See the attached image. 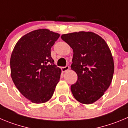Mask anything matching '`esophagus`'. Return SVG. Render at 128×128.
<instances>
[{
    "instance_id": "34e87169",
    "label": "esophagus",
    "mask_w": 128,
    "mask_h": 128,
    "mask_svg": "<svg viewBox=\"0 0 128 128\" xmlns=\"http://www.w3.org/2000/svg\"><path fill=\"white\" fill-rule=\"evenodd\" d=\"M69 70H70V66H66L62 67L61 68V70L63 72H66V71H68Z\"/></svg>"
}]
</instances>
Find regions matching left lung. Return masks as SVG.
Returning <instances> with one entry per match:
<instances>
[{"label":"left lung","instance_id":"obj_1","mask_svg":"<svg viewBox=\"0 0 128 128\" xmlns=\"http://www.w3.org/2000/svg\"><path fill=\"white\" fill-rule=\"evenodd\" d=\"M61 38L73 50L71 68L78 75L76 83L71 86L74 97L83 104L94 103L112 80L114 60L108 45L90 32L64 34Z\"/></svg>","mask_w":128,"mask_h":128}]
</instances>
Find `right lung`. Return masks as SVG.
Masks as SVG:
<instances>
[{"instance_id":"1","label":"right lung","mask_w":128,"mask_h":128,"mask_svg":"<svg viewBox=\"0 0 128 128\" xmlns=\"http://www.w3.org/2000/svg\"><path fill=\"white\" fill-rule=\"evenodd\" d=\"M60 34L39 29L24 34L18 40L10 56L12 80L24 97L34 104L52 98L61 70L54 64L51 47Z\"/></svg>"}]
</instances>
